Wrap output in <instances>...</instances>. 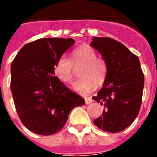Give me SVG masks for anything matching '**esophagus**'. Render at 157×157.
Listing matches in <instances>:
<instances>
[{"mask_svg":"<svg viewBox=\"0 0 157 157\" xmlns=\"http://www.w3.org/2000/svg\"><path fill=\"white\" fill-rule=\"evenodd\" d=\"M92 102H93V100L90 98H85V103L87 105H89V104L92 103Z\"/></svg>","mask_w":157,"mask_h":157,"instance_id":"obj_1","label":"esophagus"}]
</instances>
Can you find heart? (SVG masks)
<instances>
[{
    "label": "heart",
    "mask_w": 157,
    "mask_h": 157,
    "mask_svg": "<svg viewBox=\"0 0 157 157\" xmlns=\"http://www.w3.org/2000/svg\"><path fill=\"white\" fill-rule=\"evenodd\" d=\"M72 60L66 56L57 59L54 71L61 81L70 83L74 79V67L82 64L79 70L80 78L74 83V89L84 94L91 91L95 85L104 83L107 76V65L103 59L97 57L96 52L88 45H82L72 52Z\"/></svg>",
    "instance_id": "1"
}]
</instances>
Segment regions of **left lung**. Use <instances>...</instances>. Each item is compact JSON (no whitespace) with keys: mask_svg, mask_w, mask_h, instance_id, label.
<instances>
[{"mask_svg":"<svg viewBox=\"0 0 157 157\" xmlns=\"http://www.w3.org/2000/svg\"><path fill=\"white\" fill-rule=\"evenodd\" d=\"M90 45L98 51L107 65L102 88L92 98L105 107L95 125L108 132L129 126L138 115L144 87V74L138 56L111 38L94 37Z\"/></svg>","mask_w":157,"mask_h":157,"instance_id":"8db88e82","label":"left lung"}]
</instances>
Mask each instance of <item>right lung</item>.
<instances>
[{
    "label": "right lung",
    "mask_w": 157,
    "mask_h": 157,
    "mask_svg": "<svg viewBox=\"0 0 157 157\" xmlns=\"http://www.w3.org/2000/svg\"><path fill=\"white\" fill-rule=\"evenodd\" d=\"M71 39L44 38L26 44L11 63V90L23 125L42 136L56 133L73 108L85 104L55 77L54 65L74 45Z\"/></svg>",
    "instance_id": "1"
}]
</instances>
